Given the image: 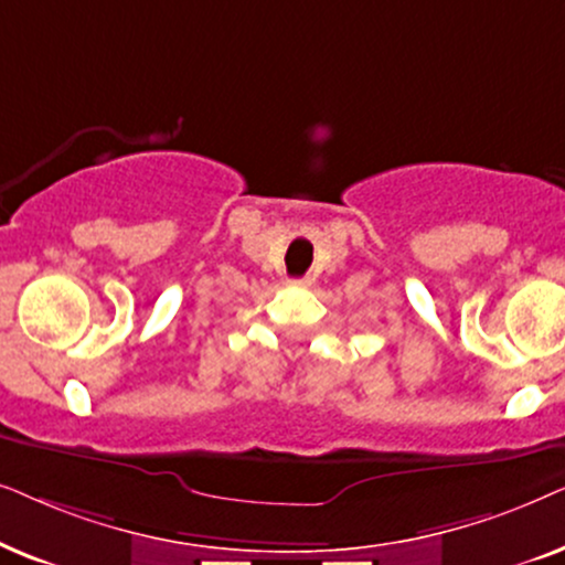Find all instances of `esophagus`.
<instances>
[{
    "instance_id": "esophagus-1",
    "label": "esophagus",
    "mask_w": 565,
    "mask_h": 565,
    "mask_svg": "<svg viewBox=\"0 0 565 565\" xmlns=\"http://www.w3.org/2000/svg\"><path fill=\"white\" fill-rule=\"evenodd\" d=\"M291 284H295V287H310V284H312V278H310V276H302V278H291Z\"/></svg>"
}]
</instances>
